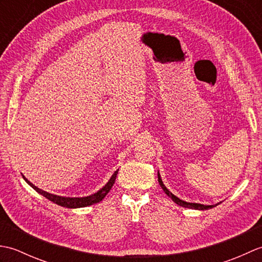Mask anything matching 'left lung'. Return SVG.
<instances>
[{
  "label": "left lung",
  "instance_id": "8db88e82",
  "mask_svg": "<svg viewBox=\"0 0 262 262\" xmlns=\"http://www.w3.org/2000/svg\"><path fill=\"white\" fill-rule=\"evenodd\" d=\"M158 179H159V183H160V186L162 187V189H163V191L168 194V196L173 200V202L176 203V204H178V205H180V206H182V207H187V208H193V209H200V210H204V209H209V208H213V207H215V206H217L219 204H216L215 206H206V205H202V204H196V203H187V202H183V200H181V199H179L178 197H176L174 194H172L168 189H166V187L163 185V182H162V180H161V177H160V174L158 173Z\"/></svg>",
  "mask_w": 262,
  "mask_h": 262
}]
</instances>
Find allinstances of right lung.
<instances>
[{"instance_id":"obj_1","label":"right lung","mask_w":262,"mask_h":262,"mask_svg":"<svg viewBox=\"0 0 262 262\" xmlns=\"http://www.w3.org/2000/svg\"><path fill=\"white\" fill-rule=\"evenodd\" d=\"M117 173H118V170H117L115 173L113 174V177L110 178V180L108 181L107 185H105L102 189H100V190L96 193L91 194V196H88V197H81V198H70V197H60V196H56V194H53V193H49V192H46L41 190V189H39L38 187H36L35 185H32V183L26 179L25 180L27 181V183H29V185L35 189V190L38 192L42 194L43 197H46L47 199L51 200V202L57 204L59 206H63V207H68V208H79V207H86V206H90V205H93V204H97L99 202H101V200L105 197V194H107L109 191L111 187L114 186L115 183V180H116V177H117Z\"/></svg>"}]
</instances>
